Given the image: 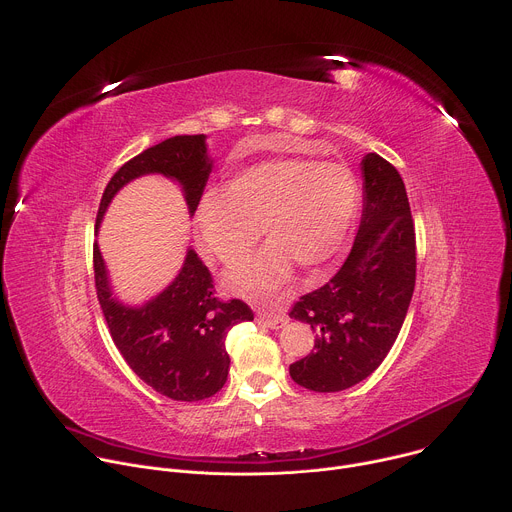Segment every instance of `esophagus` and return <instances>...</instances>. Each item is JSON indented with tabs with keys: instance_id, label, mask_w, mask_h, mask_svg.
<instances>
[{
	"instance_id": "1",
	"label": "esophagus",
	"mask_w": 512,
	"mask_h": 512,
	"mask_svg": "<svg viewBox=\"0 0 512 512\" xmlns=\"http://www.w3.org/2000/svg\"><path fill=\"white\" fill-rule=\"evenodd\" d=\"M257 321L263 323L269 329H279L287 323L285 313H267V311H257Z\"/></svg>"
}]
</instances>
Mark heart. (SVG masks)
Here are the masks:
<instances>
[{"mask_svg": "<svg viewBox=\"0 0 512 512\" xmlns=\"http://www.w3.org/2000/svg\"><path fill=\"white\" fill-rule=\"evenodd\" d=\"M360 185L344 164L311 158H273L233 177L229 189H211L197 207L205 249L227 265L241 261L263 233L269 245L239 265L229 283L267 295L291 275L327 265L350 235Z\"/></svg>", "mask_w": 512, "mask_h": 512, "instance_id": "obj_1", "label": "heart"}]
</instances>
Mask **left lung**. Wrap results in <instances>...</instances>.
<instances>
[{
  "label": "left lung",
  "mask_w": 512,
  "mask_h": 512,
  "mask_svg": "<svg viewBox=\"0 0 512 512\" xmlns=\"http://www.w3.org/2000/svg\"><path fill=\"white\" fill-rule=\"evenodd\" d=\"M364 211L352 251L319 289L299 297L289 317L309 323L315 346L289 366L313 392H342L388 356L416 283V233L404 181L380 154L362 158Z\"/></svg>",
  "instance_id": "left-lung-1"
}]
</instances>
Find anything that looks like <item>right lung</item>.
<instances>
[{
	"label": "right lung",
	"instance_id": "1",
	"mask_svg": "<svg viewBox=\"0 0 512 512\" xmlns=\"http://www.w3.org/2000/svg\"><path fill=\"white\" fill-rule=\"evenodd\" d=\"M205 140V134L166 138L122 164L104 189L96 233L114 195L142 175L177 181L195 215L213 170ZM94 281L112 342L144 384L179 402L211 398L225 386L231 364L225 337L233 325L251 321L253 311L241 299L221 301L215 295L211 271L193 249L175 281L138 307L124 305L112 293L98 243Z\"/></svg>",
	"mask_w": 512,
	"mask_h": 512
}]
</instances>
